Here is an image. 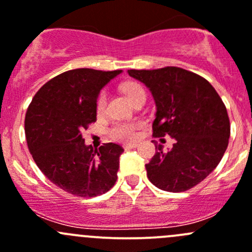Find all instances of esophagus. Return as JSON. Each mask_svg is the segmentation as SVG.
Listing matches in <instances>:
<instances>
[{
    "label": "esophagus",
    "mask_w": 252,
    "mask_h": 252,
    "mask_svg": "<svg viewBox=\"0 0 252 252\" xmlns=\"http://www.w3.org/2000/svg\"><path fill=\"white\" fill-rule=\"evenodd\" d=\"M137 146H138L137 143H129V144H125V146H124V148H125V149H132V148H136Z\"/></svg>",
    "instance_id": "34e87169"
}]
</instances>
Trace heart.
<instances>
[{
  "mask_svg": "<svg viewBox=\"0 0 252 252\" xmlns=\"http://www.w3.org/2000/svg\"><path fill=\"white\" fill-rule=\"evenodd\" d=\"M121 89H123L124 93L128 96V99L132 103H133L138 96L146 95V92L142 88L141 84L136 83V82H127V83L123 84ZM106 101H108V95H106L105 92H101V93L99 94L98 99H96L95 104V110L98 115H103V114L105 113ZM141 126L142 123H139V121L116 123L109 128L108 134L110 136V138L114 139V141L128 143V142H132L136 139L137 131L141 128Z\"/></svg>",
  "mask_w": 252,
  "mask_h": 252,
  "instance_id": "obj_1",
  "label": "heart"
}]
</instances>
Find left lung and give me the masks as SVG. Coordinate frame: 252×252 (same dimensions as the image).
<instances>
[{
	"label": "left lung",
	"mask_w": 252,
	"mask_h": 252,
	"mask_svg": "<svg viewBox=\"0 0 252 252\" xmlns=\"http://www.w3.org/2000/svg\"><path fill=\"white\" fill-rule=\"evenodd\" d=\"M128 74L153 94L154 137L176 139L166 153L156 144L146 164L149 181L169 192L190 190L216 169L228 147L230 123L223 100L207 79L180 67L128 69Z\"/></svg>",
	"instance_id": "1"
}]
</instances>
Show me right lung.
<instances>
[{"label":"right lung","mask_w":252,"mask_h":252,"mask_svg":"<svg viewBox=\"0 0 252 252\" xmlns=\"http://www.w3.org/2000/svg\"><path fill=\"white\" fill-rule=\"evenodd\" d=\"M121 72L66 71L46 82L29 104L24 120L29 152L42 174L71 195L95 197L118 180L123 147L104 143L93 149L82 132L96 121L101 88Z\"/></svg>","instance_id":"right-lung-1"}]
</instances>
